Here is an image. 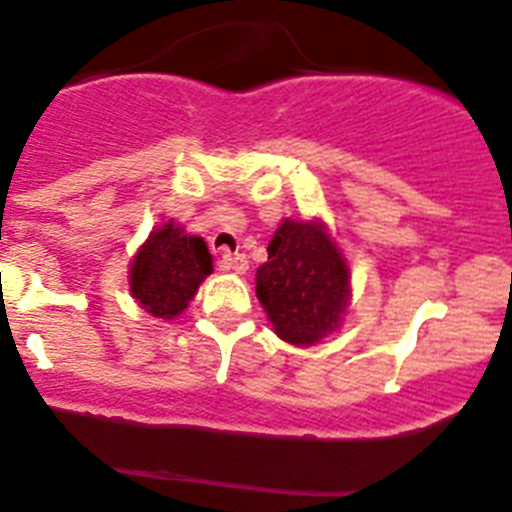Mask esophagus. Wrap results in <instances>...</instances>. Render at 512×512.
<instances>
[{
  "label": "esophagus",
  "instance_id": "1",
  "mask_svg": "<svg viewBox=\"0 0 512 512\" xmlns=\"http://www.w3.org/2000/svg\"><path fill=\"white\" fill-rule=\"evenodd\" d=\"M247 267H250V260H247V255H240V252H224L222 257H219V270L224 272H247Z\"/></svg>",
  "mask_w": 512,
  "mask_h": 512
}]
</instances>
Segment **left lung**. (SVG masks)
Wrapping results in <instances>:
<instances>
[{"label":"left lung","instance_id":"left-lung-1","mask_svg":"<svg viewBox=\"0 0 512 512\" xmlns=\"http://www.w3.org/2000/svg\"><path fill=\"white\" fill-rule=\"evenodd\" d=\"M348 272L323 222L285 219L257 267V298L272 328L293 346H313L341 326L348 305Z\"/></svg>","mask_w":512,"mask_h":512}]
</instances>
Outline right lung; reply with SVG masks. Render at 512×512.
<instances>
[{"mask_svg":"<svg viewBox=\"0 0 512 512\" xmlns=\"http://www.w3.org/2000/svg\"><path fill=\"white\" fill-rule=\"evenodd\" d=\"M212 272L207 242L179 224L154 229L131 262V295L146 313L171 321L184 313L199 285Z\"/></svg>","mask_w":512,"mask_h":512,"instance_id":"right-lung-1","label":"right lung"}]
</instances>
